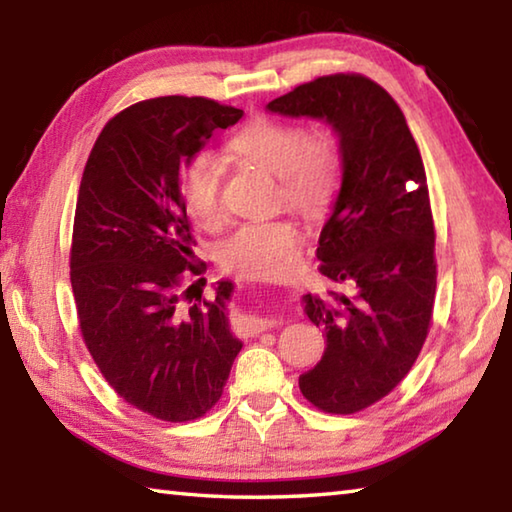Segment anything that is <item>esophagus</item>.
<instances>
[{"label": "esophagus", "instance_id": "esophagus-1", "mask_svg": "<svg viewBox=\"0 0 512 512\" xmlns=\"http://www.w3.org/2000/svg\"><path fill=\"white\" fill-rule=\"evenodd\" d=\"M268 327H273V320L253 316V318H241L239 325H237V332H239V336L248 339V336H257L259 332H266Z\"/></svg>", "mask_w": 512, "mask_h": 512}]
</instances>
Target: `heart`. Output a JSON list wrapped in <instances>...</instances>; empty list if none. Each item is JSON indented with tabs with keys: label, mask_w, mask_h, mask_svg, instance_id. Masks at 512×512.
I'll list each match as a JSON object with an SVG mask.
<instances>
[{
	"label": "heart",
	"mask_w": 512,
	"mask_h": 512,
	"mask_svg": "<svg viewBox=\"0 0 512 512\" xmlns=\"http://www.w3.org/2000/svg\"><path fill=\"white\" fill-rule=\"evenodd\" d=\"M235 158L257 164L277 178V201L316 219L327 210L341 180V142L334 128L257 117L230 137ZM180 201L198 228L216 230L225 219L221 164L212 153L198 151L180 171ZM300 225L291 219L248 221L219 246L225 271L241 277H280L298 262Z\"/></svg>",
	"instance_id": "1"
}]
</instances>
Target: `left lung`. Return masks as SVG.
<instances>
[{
    "label": "left lung",
    "instance_id": "1",
    "mask_svg": "<svg viewBox=\"0 0 512 512\" xmlns=\"http://www.w3.org/2000/svg\"><path fill=\"white\" fill-rule=\"evenodd\" d=\"M268 110L325 119L341 142V192L316 250L339 289L305 296L327 348L298 384L318 411L350 415L391 393L427 341L438 275L427 173L404 112L363 74L318 76Z\"/></svg>",
    "mask_w": 512,
    "mask_h": 512
}]
</instances>
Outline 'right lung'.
Listing matches in <instances>:
<instances>
[{"mask_svg":"<svg viewBox=\"0 0 512 512\" xmlns=\"http://www.w3.org/2000/svg\"><path fill=\"white\" fill-rule=\"evenodd\" d=\"M241 115L205 97L133 103L103 126L83 171L69 250L81 336L112 391L164 422L203 418L241 350L225 314L232 282L189 300L207 266L180 201L185 162Z\"/></svg>","mask_w":512,"mask_h":512,"instance_id":"add662e5","label":"right lung"}]
</instances>
